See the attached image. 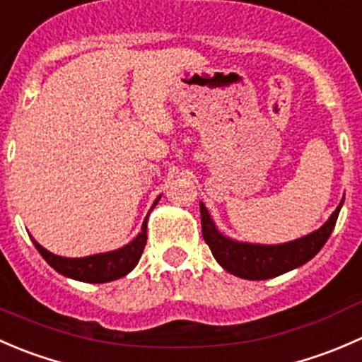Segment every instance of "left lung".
I'll return each instance as SVG.
<instances>
[{
	"mask_svg": "<svg viewBox=\"0 0 362 362\" xmlns=\"http://www.w3.org/2000/svg\"><path fill=\"white\" fill-rule=\"evenodd\" d=\"M343 200L345 199H341L334 213L318 230L284 245H252L227 238L218 230L209 211L200 202L204 241L211 248L216 262L234 276L245 280H269L303 266L320 252L334 228Z\"/></svg>",
	"mask_w": 362,
	"mask_h": 362,
	"instance_id": "8db88e82",
	"label": "left lung"
}]
</instances>
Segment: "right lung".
<instances>
[{
    "mask_svg": "<svg viewBox=\"0 0 362 362\" xmlns=\"http://www.w3.org/2000/svg\"><path fill=\"white\" fill-rule=\"evenodd\" d=\"M158 200L160 197L155 200L153 207L156 206ZM148 216L144 218V223H142V228L137 234V238L128 243L127 246L114 250V252L82 257V259H66V257L54 255V253L47 252L44 246L38 245L33 238H31V241H33L38 253L44 257L45 262L52 269L58 271L59 274H63V276L86 281V284H107V281H114L127 276L137 266L139 259H141L142 252H144L146 241H148Z\"/></svg>",
    "mask_w": 362,
    "mask_h": 362,
    "instance_id": "1",
    "label": "right lung"
}]
</instances>
